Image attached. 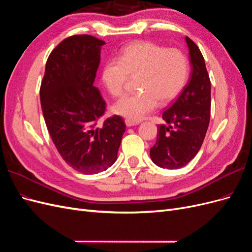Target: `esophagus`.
<instances>
[{"label": "esophagus", "mask_w": 252, "mask_h": 252, "mask_svg": "<svg viewBox=\"0 0 252 252\" xmlns=\"http://www.w3.org/2000/svg\"><path fill=\"white\" fill-rule=\"evenodd\" d=\"M125 123H126V126L127 127L134 126H138V125L140 124L139 121H135V120H131V119H126Z\"/></svg>", "instance_id": "esophagus-1"}]
</instances>
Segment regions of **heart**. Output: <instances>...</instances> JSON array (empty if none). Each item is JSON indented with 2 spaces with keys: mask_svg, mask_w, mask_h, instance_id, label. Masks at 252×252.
<instances>
[{
  "mask_svg": "<svg viewBox=\"0 0 252 252\" xmlns=\"http://www.w3.org/2000/svg\"><path fill=\"white\" fill-rule=\"evenodd\" d=\"M189 61L177 49L151 42L125 47L118 60L103 64L101 82L112 96L124 91L127 75H136L138 92L125 95L113 105L115 114L138 121L156 109L158 100L167 103L179 95L189 78Z\"/></svg>",
  "mask_w": 252,
  "mask_h": 252,
  "instance_id": "obj_1",
  "label": "heart"
}]
</instances>
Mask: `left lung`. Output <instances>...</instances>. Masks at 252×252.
<instances>
[{"mask_svg":"<svg viewBox=\"0 0 252 252\" xmlns=\"http://www.w3.org/2000/svg\"><path fill=\"white\" fill-rule=\"evenodd\" d=\"M191 72L189 83L162 118L157 141L150 150L157 166L176 169L185 166L197 155L209 125L210 80L203 55L192 40L185 36Z\"/></svg>","mask_w":252,"mask_h":252,"instance_id":"left-lung-1","label":"left lung"}]
</instances>
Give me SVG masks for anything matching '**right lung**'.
<instances>
[{
	"label": "right lung",
	"instance_id": "obj_1",
	"mask_svg": "<svg viewBox=\"0 0 252 252\" xmlns=\"http://www.w3.org/2000/svg\"><path fill=\"white\" fill-rule=\"evenodd\" d=\"M105 43L73 35L54 48L40 86V104L48 131L62 158L86 175L114 164L126 126L115 115L96 126L105 101L93 86Z\"/></svg>",
	"mask_w": 252,
	"mask_h": 252
}]
</instances>
